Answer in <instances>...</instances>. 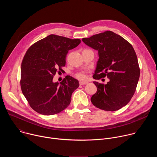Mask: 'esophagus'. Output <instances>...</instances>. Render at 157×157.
Instances as JSON below:
<instances>
[{
    "label": "esophagus",
    "mask_w": 157,
    "mask_h": 157,
    "mask_svg": "<svg viewBox=\"0 0 157 157\" xmlns=\"http://www.w3.org/2000/svg\"><path fill=\"white\" fill-rule=\"evenodd\" d=\"M87 82H86V81H80L79 82V84L80 85H84V84H86Z\"/></svg>",
    "instance_id": "1"
}]
</instances>
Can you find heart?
I'll list each match as a JSON object with an SVG mask.
<instances>
[{"instance_id": "1", "label": "heart", "mask_w": 157, "mask_h": 157, "mask_svg": "<svg viewBox=\"0 0 157 157\" xmlns=\"http://www.w3.org/2000/svg\"><path fill=\"white\" fill-rule=\"evenodd\" d=\"M76 77L79 79H85L86 78V76L84 73H79L76 75Z\"/></svg>"}]
</instances>
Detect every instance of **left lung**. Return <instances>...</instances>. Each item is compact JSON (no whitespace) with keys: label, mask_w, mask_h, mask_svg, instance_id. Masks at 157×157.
<instances>
[{"label":"left lung","mask_w":157,"mask_h":157,"mask_svg":"<svg viewBox=\"0 0 157 157\" xmlns=\"http://www.w3.org/2000/svg\"><path fill=\"white\" fill-rule=\"evenodd\" d=\"M82 40L98 51L99 58L93 78L100 79L106 76L109 79L105 84L93 82L97 92L91 97L93 104L107 111L121 109L133 97L140 77L135 50L126 40L111 31L83 38Z\"/></svg>","instance_id":"obj_1"}]
</instances>
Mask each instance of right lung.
<instances>
[{
    "instance_id": "right-lung-1",
    "label": "right lung",
    "mask_w": 157,
    "mask_h": 157,
    "mask_svg": "<svg viewBox=\"0 0 157 157\" xmlns=\"http://www.w3.org/2000/svg\"><path fill=\"white\" fill-rule=\"evenodd\" d=\"M81 43L79 39H70L50 35L33 44L27 51L21 64L20 86L30 107L36 113L50 116L68 107L79 81L66 76L59 82H53V76L63 71L68 51Z\"/></svg>"
}]
</instances>
